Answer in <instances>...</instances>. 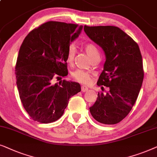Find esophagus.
<instances>
[{
  "label": "esophagus",
  "instance_id": "1",
  "mask_svg": "<svg viewBox=\"0 0 157 157\" xmlns=\"http://www.w3.org/2000/svg\"><path fill=\"white\" fill-rule=\"evenodd\" d=\"M88 90H89V89H88L87 86H81V91L82 92H86Z\"/></svg>",
  "mask_w": 157,
  "mask_h": 157
}]
</instances>
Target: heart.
Segmentation results:
<instances>
[{
  "label": "heart",
  "instance_id": "b5f03b06",
  "mask_svg": "<svg viewBox=\"0 0 157 157\" xmlns=\"http://www.w3.org/2000/svg\"><path fill=\"white\" fill-rule=\"evenodd\" d=\"M84 48L92 60L100 58L99 51L95 44H87L84 46ZM75 55H76V48L74 45L70 44L68 47L67 53H66V60L68 63L72 64L74 63ZM71 77L74 80L83 84H89L92 79L91 74L86 71L82 69H76L73 71L71 73Z\"/></svg>",
  "mask_w": 157,
  "mask_h": 157
}]
</instances>
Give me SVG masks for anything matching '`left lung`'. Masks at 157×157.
<instances>
[{"label":"left lung","instance_id":"1","mask_svg":"<svg viewBox=\"0 0 157 157\" xmlns=\"http://www.w3.org/2000/svg\"><path fill=\"white\" fill-rule=\"evenodd\" d=\"M84 31L104 51L106 59L97 85L109 89L98 94L90 112L100 123L116 124L129 113L142 85L144 72L140 49L117 26L84 25Z\"/></svg>","mask_w":157,"mask_h":157}]
</instances>
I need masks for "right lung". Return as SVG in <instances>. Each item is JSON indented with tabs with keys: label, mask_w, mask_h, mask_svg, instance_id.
Listing matches in <instances>:
<instances>
[{
	"label": "right lung",
	"mask_w": 157,
	"mask_h": 157,
	"mask_svg": "<svg viewBox=\"0 0 157 157\" xmlns=\"http://www.w3.org/2000/svg\"><path fill=\"white\" fill-rule=\"evenodd\" d=\"M83 26L48 21L32 30L19 49L16 78L19 96L25 110L34 121H56L63 114L69 98L81 91L78 83L66 80V53L71 42Z\"/></svg>",
	"instance_id": "add662e5"
}]
</instances>
